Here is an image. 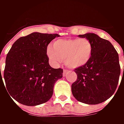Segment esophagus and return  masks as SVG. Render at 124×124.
Instances as JSON below:
<instances>
[{
	"mask_svg": "<svg viewBox=\"0 0 124 124\" xmlns=\"http://www.w3.org/2000/svg\"><path fill=\"white\" fill-rule=\"evenodd\" d=\"M67 72H68V70H63V74H65V73H66Z\"/></svg>",
	"mask_w": 124,
	"mask_h": 124,
	"instance_id": "1",
	"label": "esophagus"
}]
</instances>
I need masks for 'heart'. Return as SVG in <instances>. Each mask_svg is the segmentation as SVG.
Returning <instances> with one entry per match:
<instances>
[{"label": "heart", "instance_id": "1", "mask_svg": "<svg viewBox=\"0 0 124 124\" xmlns=\"http://www.w3.org/2000/svg\"><path fill=\"white\" fill-rule=\"evenodd\" d=\"M93 50V45L87 39H59L47 47V54L54 64H60L65 59L66 65L76 68L89 62Z\"/></svg>", "mask_w": 124, "mask_h": 124}]
</instances>
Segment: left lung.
<instances>
[{
  "label": "left lung",
  "mask_w": 124,
  "mask_h": 124,
  "mask_svg": "<svg viewBox=\"0 0 124 124\" xmlns=\"http://www.w3.org/2000/svg\"><path fill=\"white\" fill-rule=\"evenodd\" d=\"M93 45L89 62L74 70L77 81L72 85L74 98L86 104H98L106 101L115 93L120 76L118 53L108 40L94 34L79 35Z\"/></svg>",
  "instance_id": "left-lung-1"
}]
</instances>
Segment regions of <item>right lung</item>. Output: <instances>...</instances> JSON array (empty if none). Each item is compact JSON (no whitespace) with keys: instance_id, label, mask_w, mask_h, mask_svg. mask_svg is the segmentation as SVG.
Here are the masks:
<instances>
[{"instance_id":"1","label":"right lung","mask_w":124,"mask_h":124,"mask_svg":"<svg viewBox=\"0 0 124 124\" xmlns=\"http://www.w3.org/2000/svg\"><path fill=\"white\" fill-rule=\"evenodd\" d=\"M58 36L33 32L14 42L7 55L3 74L10 97L28 106L50 100L55 83L63 72L61 68L50 66L47 55V45ZM0 79L3 83L1 72Z\"/></svg>"}]
</instances>
